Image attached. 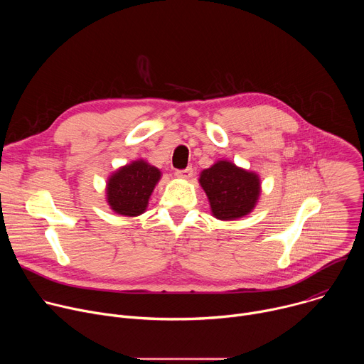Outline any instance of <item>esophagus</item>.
I'll return each mask as SVG.
<instances>
[{"instance_id": "1", "label": "esophagus", "mask_w": 364, "mask_h": 364, "mask_svg": "<svg viewBox=\"0 0 364 364\" xmlns=\"http://www.w3.org/2000/svg\"><path fill=\"white\" fill-rule=\"evenodd\" d=\"M191 176H193V168L191 167L176 171V177H178V178H190Z\"/></svg>"}]
</instances>
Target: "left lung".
Masks as SVG:
<instances>
[{"mask_svg": "<svg viewBox=\"0 0 364 364\" xmlns=\"http://www.w3.org/2000/svg\"><path fill=\"white\" fill-rule=\"evenodd\" d=\"M212 212L220 220H235L247 215L257 200L261 184L256 174L228 161H219L200 176Z\"/></svg>", "mask_w": 364, "mask_h": 364, "instance_id": "left-lung-1", "label": "left lung"}]
</instances>
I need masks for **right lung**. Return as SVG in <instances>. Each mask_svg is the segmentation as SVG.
<instances>
[{
    "label": "right lung",
    "instance_id": "1",
    "mask_svg": "<svg viewBox=\"0 0 364 364\" xmlns=\"http://www.w3.org/2000/svg\"><path fill=\"white\" fill-rule=\"evenodd\" d=\"M160 170L145 161H134L118 170L108 181V203L119 215L138 216L160 180Z\"/></svg>",
    "mask_w": 364,
    "mask_h": 364
}]
</instances>
